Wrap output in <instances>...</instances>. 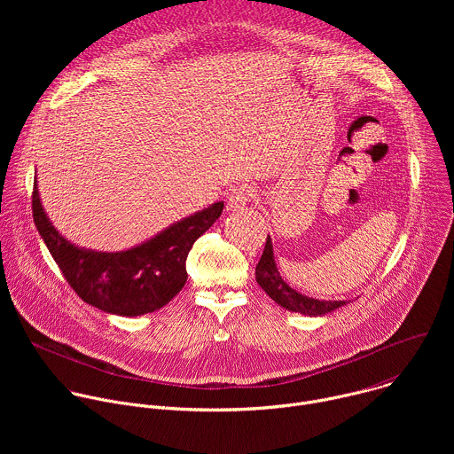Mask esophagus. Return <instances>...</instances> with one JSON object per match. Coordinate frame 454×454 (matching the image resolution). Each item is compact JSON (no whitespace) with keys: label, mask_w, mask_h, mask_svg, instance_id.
Segmentation results:
<instances>
[{"label":"esophagus","mask_w":454,"mask_h":454,"mask_svg":"<svg viewBox=\"0 0 454 454\" xmlns=\"http://www.w3.org/2000/svg\"><path fill=\"white\" fill-rule=\"evenodd\" d=\"M254 198V190L249 188V186H240V188H233L230 193H228V200H226V205H228V210L230 212H240L244 210V207Z\"/></svg>","instance_id":"obj_1"}]
</instances>
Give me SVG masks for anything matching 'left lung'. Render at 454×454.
Returning <instances> with one entry per match:
<instances>
[{
	"label": "left lung",
	"instance_id": "left-lung-1",
	"mask_svg": "<svg viewBox=\"0 0 454 454\" xmlns=\"http://www.w3.org/2000/svg\"><path fill=\"white\" fill-rule=\"evenodd\" d=\"M254 278L273 301H277L280 307L291 310V312H300L305 316H325L343 305H347L345 300H316L309 298L296 289H293L280 275L277 262H275V253H273V242L271 237L268 235L266 239V247L264 253L258 261L254 268Z\"/></svg>",
	"mask_w": 454,
	"mask_h": 454
}]
</instances>
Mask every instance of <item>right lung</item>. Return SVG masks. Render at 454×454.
I'll list each match as a JSON object with an SVG mask.
<instances>
[{
    "label": "right lung",
    "mask_w": 454,
    "mask_h": 454,
    "mask_svg": "<svg viewBox=\"0 0 454 454\" xmlns=\"http://www.w3.org/2000/svg\"><path fill=\"white\" fill-rule=\"evenodd\" d=\"M224 203L192 214L149 240L123 251H95L68 240L51 224L34 181V223L74 291L90 305L116 316H142L165 307L184 286L186 256L223 214Z\"/></svg>",
    "instance_id": "obj_1"
}]
</instances>
